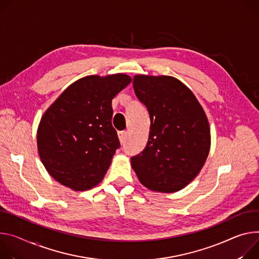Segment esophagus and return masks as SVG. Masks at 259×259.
Returning <instances> with one entry per match:
<instances>
[{
    "label": "esophagus",
    "instance_id": "obj_1",
    "mask_svg": "<svg viewBox=\"0 0 259 259\" xmlns=\"http://www.w3.org/2000/svg\"><path fill=\"white\" fill-rule=\"evenodd\" d=\"M117 136H119V139H120L121 144H124L126 138H127V132H126V131H120V132H117Z\"/></svg>",
    "mask_w": 259,
    "mask_h": 259
}]
</instances>
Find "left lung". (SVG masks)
<instances>
[{
  "instance_id": "obj_1",
  "label": "left lung",
  "mask_w": 259,
  "mask_h": 259,
  "mask_svg": "<svg viewBox=\"0 0 259 259\" xmlns=\"http://www.w3.org/2000/svg\"><path fill=\"white\" fill-rule=\"evenodd\" d=\"M133 89L151 126L146 148L131 157L132 167L150 190L179 191L198 175L208 155L206 115L194 94L175 77L135 75Z\"/></svg>"
}]
</instances>
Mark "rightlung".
Here are the masks:
<instances>
[{
  "mask_svg": "<svg viewBox=\"0 0 259 259\" xmlns=\"http://www.w3.org/2000/svg\"><path fill=\"white\" fill-rule=\"evenodd\" d=\"M131 80L125 74L80 78L45 111L37 132L38 152L56 181L76 191L102 181L121 146L111 124V100Z\"/></svg>",
  "mask_w": 259,
  "mask_h": 259,
  "instance_id": "right-lung-1",
  "label": "right lung"
}]
</instances>
